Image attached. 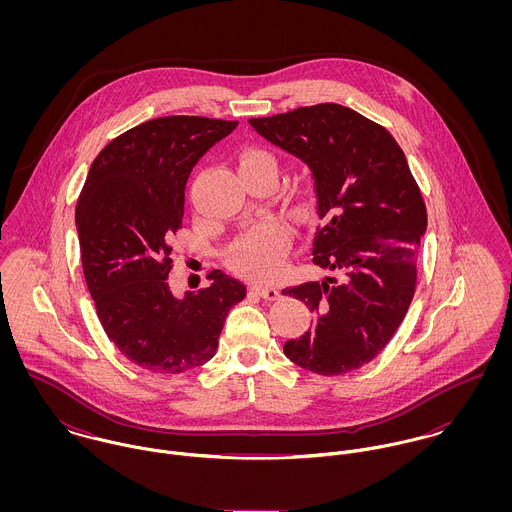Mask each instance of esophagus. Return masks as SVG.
I'll list each match as a JSON object with an SVG mask.
<instances>
[{"mask_svg":"<svg viewBox=\"0 0 512 512\" xmlns=\"http://www.w3.org/2000/svg\"><path fill=\"white\" fill-rule=\"evenodd\" d=\"M250 290H252L254 293H258L260 297L268 299V301H274V299H278V297H280V292H278L276 288H266V286H252Z\"/></svg>","mask_w":512,"mask_h":512,"instance_id":"1","label":"esophagus"}]
</instances>
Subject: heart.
<instances>
[{
    "mask_svg": "<svg viewBox=\"0 0 512 512\" xmlns=\"http://www.w3.org/2000/svg\"><path fill=\"white\" fill-rule=\"evenodd\" d=\"M270 165L276 167L274 157L258 147H248L238 157V171ZM290 248V234L282 224L266 222L246 230L230 248V266L256 282L276 280L284 268Z\"/></svg>",
    "mask_w": 512,
    "mask_h": 512,
    "instance_id": "1",
    "label": "heart"
}]
</instances>
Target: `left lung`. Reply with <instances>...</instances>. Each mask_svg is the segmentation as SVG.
Masks as SVG:
<instances>
[{
  "label": "left lung",
  "instance_id": "left-lung-1",
  "mask_svg": "<svg viewBox=\"0 0 512 512\" xmlns=\"http://www.w3.org/2000/svg\"><path fill=\"white\" fill-rule=\"evenodd\" d=\"M248 124L301 159L313 179V262L335 278L284 290L315 315L286 357L333 376L370 363L400 327L416 288L428 213L392 134L341 104L303 106Z\"/></svg>",
  "mask_w": 512,
  "mask_h": 512
}]
</instances>
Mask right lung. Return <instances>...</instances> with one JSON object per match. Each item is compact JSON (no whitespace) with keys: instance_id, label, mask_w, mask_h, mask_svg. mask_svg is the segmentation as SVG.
Here are the masks:
<instances>
[{"instance_id":"right-lung-1","label":"right lung","mask_w":512,"mask_h":512,"mask_svg":"<svg viewBox=\"0 0 512 512\" xmlns=\"http://www.w3.org/2000/svg\"><path fill=\"white\" fill-rule=\"evenodd\" d=\"M238 122L167 116L112 140L92 161L76 205L82 270L110 341L138 366L179 374L211 361L246 286L224 272L175 297L169 238L181 228L197 161Z\"/></svg>"}]
</instances>
